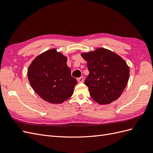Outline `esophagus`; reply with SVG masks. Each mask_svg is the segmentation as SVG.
I'll return each instance as SVG.
<instances>
[{
	"label": "esophagus",
	"instance_id": "34e87169",
	"mask_svg": "<svg viewBox=\"0 0 153 153\" xmlns=\"http://www.w3.org/2000/svg\"><path fill=\"white\" fill-rule=\"evenodd\" d=\"M84 77L83 76H80V78H77V81H78V82H79V83H82V82H84Z\"/></svg>",
	"mask_w": 153,
	"mask_h": 153
}]
</instances>
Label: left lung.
I'll return each instance as SVG.
<instances>
[{
  "label": "left lung",
  "instance_id": "8db88e82",
  "mask_svg": "<svg viewBox=\"0 0 153 153\" xmlns=\"http://www.w3.org/2000/svg\"><path fill=\"white\" fill-rule=\"evenodd\" d=\"M89 74L85 80L91 98L100 105L117 100L128 84L129 69L119 55L103 48L82 53Z\"/></svg>",
  "mask_w": 153,
  "mask_h": 153
}]
</instances>
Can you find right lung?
<instances>
[{"label":"right lung","instance_id":"1","mask_svg":"<svg viewBox=\"0 0 153 153\" xmlns=\"http://www.w3.org/2000/svg\"><path fill=\"white\" fill-rule=\"evenodd\" d=\"M67 59L56 49H50L37 56L28 68L31 87L47 102L62 103L73 95L77 81L71 75Z\"/></svg>","mask_w":153,"mask_h":153}]
</instances>
